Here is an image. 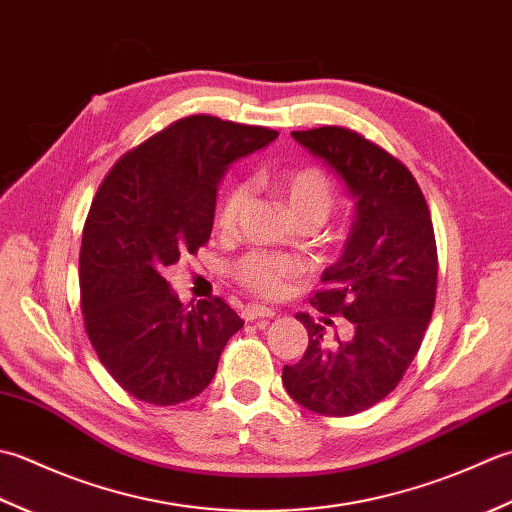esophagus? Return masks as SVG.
<instances>
[{
	"label": "esophagus",
	"mask_w": 512,
	"mask_h": 512,
	"mask_svg": "<svg viewBox=\"0 0 512 512\" xmlns=\"http://www.w3.org/2000/svg\"><path fill=\"white\" fill-rule=\"evenodd\" d=\"M241 316H243V320H247V322L258 320V318H271V316H274V309L260 307V305H247V307L243 309Z\"/></svg>",
	"instance_id": "obj_1"
}]
</instances>
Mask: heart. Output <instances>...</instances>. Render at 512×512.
Returning a JSON list of instances; mask_svg holds the SVG:
<instances>
[{
  "label": "heart",
  "instance_id": "1",
  "mask_svg": "<svg viewBox=\"0 0 512 512\" xmlns=\"http://www.w3.org/2000/svg\"><path fill=\"white\" fill-rule=\"evenodd\" d=\"M265 185L285 203L289 214L298 223L318 225L327 218L336 190L327 172L316 165H300L276 174L274 179H265ZM247 187L234 185L221 198L216 207V227L223 234H232L238 227V221L247 205ZM300 263L289 256H271V254H247L234 265V278L238 285L252 291V294L276 298L283 294L291 280L300 276Z\"/></svg>",
  "mask_w": 512,
  "mask_h": 512
}]
</instances>
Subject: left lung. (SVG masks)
I'll list each match as a JSON object with an SVG mask.
<instances>
[{
  "label": "left lung",
  "instance_id": "1",
  "mask_svg": "<svg viewBox=\"0 0 512 512\" xmlns=\"http://www.w3.org/2000/svg\"><path fill=\"white\" fill-rule=\"evenodd\" d=\"M291 137L325 159L358 203L347 249L311 298L320 314L347 318L353 336L327 344L325 327L298 314L309 344L283 367V384L305 409L347 417L387 398L422 347L437 294L433 221L409 168L362 134L322 125Z\"/></svg>",
  "mask_w": 512,
  "mask_h": 512
}]
</instances>
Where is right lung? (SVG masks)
Wrapping results in <instances>:
<instances>
[{
    "label": "right lung",
    "mask_w": 512,
    "mask_h": 512,
    "mask_svg": "<svg viewBox=\"0 0 512 512\" xmlns=\"http://www.w3.org/2000/svg\"><path fill=\"white\" fill-rule=\"evenodd\" d=\"M278 137L263 125L192 114L112 165L79 252L83 327L123 391L156 406L205 391L243 320L223 298L185 309L165 269L210 241L227 165Z\"/></svg>",
    "instance_id": "add662e5"
}]
</instances>
